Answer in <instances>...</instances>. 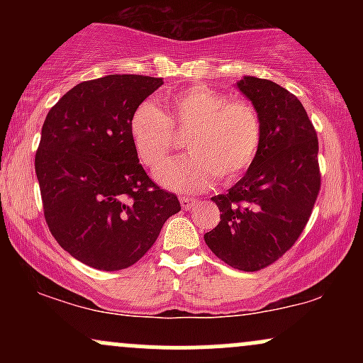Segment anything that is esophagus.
<instances>
[{
  "label": "esophagus",
  "instance_id": "obj_1",
  "mask_svg": "<svg viewBox=\"0 0 363 363\" xmlns=\"http://www.w3.org/2000/svg\"><path fill=\"white\" fill-rule=\"evenodd\" d=\"M179 201H181L182 210H186V211L193 210V208L198 205V199L189 198V196H181V198H179Z\"/></svg>",
  "mask_w": 363,
  "mask_h": 363
}]
</instances>
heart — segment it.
I'll return each mask as SVG.
<instances>
[{
  "mask_svg": "<svg viewBox=\"0 0 363 363\" xmlns=\"http://www.w3.org/2000/svg\"><path fill=\"white\" fill-rule=\"evenodd\" d=\"M170 111L143 102L133 112L129 135L140 160L157 169L175 147L172 124L186 137L190 153L158 169L157 179L170 189H203L218 176L230 181L249 169L261 147L257 111L245 101H230L222 91L196 85L165 97Z\"/></svg>",
  "mask_w": 363,
  "mask_h": 363,
  "instance_id": "heart-1",
  "label": "heart"
}]
</instances>
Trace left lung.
I'll return each mask as SVG.
<instances>
[{
  "label": "left lung",
  "instance_id": "1",
  "mask_svg": "<svg viewBox=\"0 0 363 363\" xmlns=\"http://www.w3.org/2000/svg\"><path fill=\"white\" fill-rule=\"evenodd\" d=\"M239 89L257 111L261 147L228 193L211 198L220 222L205 242L240 272H259L280 259L309 222L320 189L318 135L306 109L272 80L244 77Z\"/></svg>",
  "mask_w": 363,
  "mask_h": 363
}]
</instances>
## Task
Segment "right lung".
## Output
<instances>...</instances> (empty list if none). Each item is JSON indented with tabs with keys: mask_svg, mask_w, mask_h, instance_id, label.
<instances>
[{
	"mask_svg": "<svg viewBox=\"0 0 363 363\" xmlns=\"http://www.w3.org/2000/svg\"><path fill=\"white\" fill-rule=\"evenodd\" d=\"M162 78L107 74L66 91L44 121L35 174L49 230L65 251L102 272L147 254L181 211L141 167L129 135L133 112Z\"/></svg>",
	"mask_w": 363,
	"mask_h": 363,
	"instance_id": "add662e5",
	"label": "right lung"
}]
</instances>
